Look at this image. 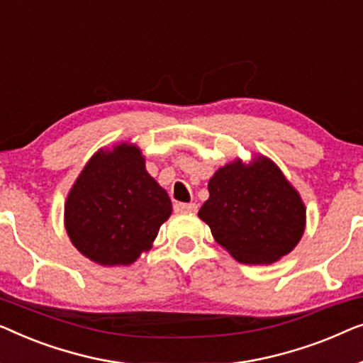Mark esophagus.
I'll return each instance as SVG.
<instances>
[{
  "label": "esophagus",
  "instance_id": "obj_1",
  "mask_svg": "<svg viewBox=\"0 0 363 363\" xmlns=\"http://www.w3.org/2000/svg\"><path fill=\"white\" fill-rule=\"evenodd\" d=\"M174 211L179 212V213H196L197 212V203L179 202V203H176V206H174Z\"/></svg>",
  "mask_w": 363,
  "mask_h": 363
}]
</instances>
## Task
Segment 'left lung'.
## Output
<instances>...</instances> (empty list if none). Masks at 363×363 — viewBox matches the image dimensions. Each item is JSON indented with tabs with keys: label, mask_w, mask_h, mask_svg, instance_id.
<instances>
[{
	"label": "left lung",
	"mask_w": 363,
	"mask_h": 363,
	"mask_svg": "<svg viewBox=\"0 0 363 363\" xmlns=\"http://www.w3.org/2000/svg\"><path fill=\"white\" fill-rule=\"evenodd\" d=\"M199 217L240 263L269 264L289 253L304 232L306 211L298 192L272 161L258 157L220 167L208 181Z\"/></svg>",
	"instance_id": "obj_1"
}]
</instances>
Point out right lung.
<instances>
[{"label":"right lung","instance_id":"add662e5","mask_svg":"<svg viewBox=\"0 0 363 363\" xmlns=\"http://www.w3.org/2000/svg\"><path fill=\"white\" fill-rule=\"evenodd\" d=\"M172 206L145 169L136 146L99 151L65 203V228L82 255L106 267L130 264L150 248Z\"/></svg>","mask_w":363,"mask_h":363}]
</instances>
